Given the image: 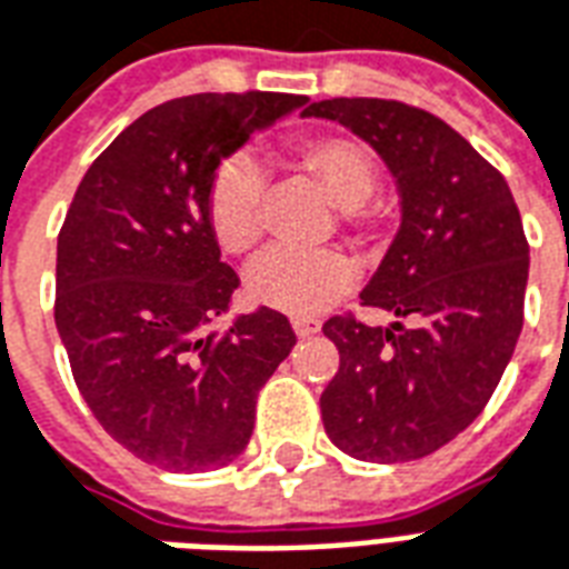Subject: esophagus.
I'll use <instances>...</instances> for the list:
<instances>
[{
    "label": "esophagus",
    "instance_id": "esophagus-1",
    "mask_svg": "<svg viewBox=\"0 0 569 569\" xmlns=\"http://www.w3.org/2000/svg\"><path fill=\"white\" fill-rule=\"evenodd\" d=\"M292 328H296L298 338H310V335H317L322 322L319 319H292Z\"/></svg>",
    "mask_w": 569,
    "mask_h": 569
}]
</instances>
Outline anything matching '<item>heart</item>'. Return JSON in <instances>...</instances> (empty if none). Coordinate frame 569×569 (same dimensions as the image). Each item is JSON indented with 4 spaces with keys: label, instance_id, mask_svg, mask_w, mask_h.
Here are the masks:
<instances>
[{
    "label": "heart",
    "instance_id": "heart-1",
    "mask_svg": "<svg viewBox=\"0 0 569 569\" xmlns=\"http://www.w3.org/2000/svg\"><path fill=\"white\" fill-rule=\"evenodd\" d=\"M292 162L340 208L347 226H368L377 192V166L365 144L347 134H305L292 144ZM262 168L250 156L226 159L208 187V226L226 252H250L262 238ZM356 283V264L340 250H268L247 271L252 305L289 317H313Z\"/></svg>",
    "mask_w": 569,
    "mask_h": 569
}]
</instances>
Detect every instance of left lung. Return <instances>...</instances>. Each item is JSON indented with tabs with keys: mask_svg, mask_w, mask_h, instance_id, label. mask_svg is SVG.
<instances>
[{
	"mask_svg": "<svg viewBox=\"0 0 569 569\" xmlns=\"http://www.w3.org/2000/svg\"><path fill=\"white\" fill-rule=\"evenodd\" d=\"M305 117L338 120L368 141L401 192V229L361 289V305L395 322L331 317L322 326L340 352L319 398L326 435L359 461L431 456L482 413L521 335L519 208L498 168L422 108L326 99Z\"/></svg>",
	"mask_w": 569,
	"mask_h": 569,
	"instance_id": "left-lung-1",
	"label": "left lung"
}]
</instances>
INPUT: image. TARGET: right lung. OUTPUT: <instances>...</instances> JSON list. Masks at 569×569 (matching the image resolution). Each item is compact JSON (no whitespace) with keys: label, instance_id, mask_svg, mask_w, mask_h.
<instances>
[{"label":"right lung","instance_id":"obj_1","mask_svg":"<svg viewBox=\"0 0 569 569\" xmlns=\"http://www.w3.org/2000/svg\"><path fill=\"white\" fill-rule=\"evenodd\" d=\"M305 96L199 92L141 113L87 168L57 241V331L83 401L147 465L196 473L241 456L256 398L296 347L277 310L226 331L241 286L208 226L222 159Z\"/></svg>","mask_w":569,"mask_h":569}]
</instances>
